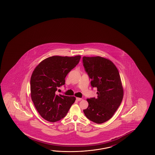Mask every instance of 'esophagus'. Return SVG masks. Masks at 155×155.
<instances>
[{
	"label": "esophagus",
	"instance_id": "obj_1",
	"mask_svg": "<svg viewBox=\"0 0 155 155\" xmlns=\"http://www.w3.org/2000/svg\"><path fill=\"white\" fill-rule=\"evenodd\" d=\"M81 98H78V97H77L76 98V100L77 101H81Z\"/></svg>",
	"mask_w": 155,
	"mask_h": 155
}]
</instances>
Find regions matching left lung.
<instances>
[{
	"label": "left lung",
	"mask_w": 155,
	"mask_h": 155,
	"mask_svg": "<svg viewBox=\"0 0 155 155\" xmlns=\"http://www.w3.org/2000/svg\"><path fill=\"white\" fill-rule=\"evenodd\" d=\"M83 64L92 88L97 87L98 94L96 98L87 99L89 106L83 110L84 114L92 122L103 123L111 118L123 99L119 71L111 61L99 56L83 57Z\"/></svg>",
	"instance_id": "1"
}]
</instances>
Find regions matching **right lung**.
Instances as JSON below:
<instances>
[{"label": "right lung", "instance_id": "add662e5", "mask_svg": "<svg viewBox=\"0 0 155 155\" xmlns=\"http://www.w3.org/2000/svg\"><path fill=\"white\" fill-rule=\"evenodd\" d=\"M81 56L48 57L41 61L31 77V96L41 116L56 122L65 117L76 98L57 94L58 87L65 84V78L81 59Z\"/></svg>", "mask_w": 155, "mask_h": 155}]
</instances>
